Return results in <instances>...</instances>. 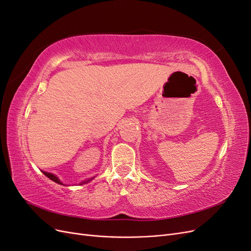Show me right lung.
Segmentation results:
<instances>
[{
    "mask_svg": "<svg viewBox=\"0 0 251 251\" xmlns=\"http://www.w3.org/2000/svg\"><path fill=\"white\" fill-rule=\"evenodd\" d=\"M43 172V174L45 175V176H47L49 179H51L52 181H54V182H56V183H58V184H62V185H64L63 184V182H60V180L55 176V175H53V174H51V173H48V172H44V171H42ZM94 178V177H93ZM93 178H90V179H87V180H83V181H81L80 182V185H82V184H86V183H88V182H90L91 180H92Z\"/></svg>",
    "mask_w": 251,
    "mask_h": 251,
    "instance_id": "1",
    "label": "right lung"
}]
</instances>
